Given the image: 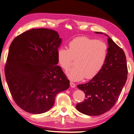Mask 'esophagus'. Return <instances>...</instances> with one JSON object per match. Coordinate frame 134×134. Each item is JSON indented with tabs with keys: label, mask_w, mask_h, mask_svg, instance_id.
I'll return each instance as SVG.
<instances>
[{
	"label": "esophagus",
	"mask_w": 134,
	"mask_h": 134,
	"mask_svg": "<svg viewBox=\"0 0 134 134\" xmlns=\"http://www.w3.org/2000/svg\"><path fill=\"white\" fill-rule=\"evenodd\" d=\"M75 84L74 83H73V82H70V86L71 88H75Z\"/></svg>",
	"instance_id": "34e87169"
}]
</instances>
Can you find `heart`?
Listing matches in <instances>:
<instances>
[{"label":"heart","mask_w":134,"mask_h":134,"mask_svg":"<svg viewBox=\"0 0 134 134\" xmlns=\"http://www.w3.org/2000/svg\"><path fill=\"white\" fill-rule=\"evenodd\" d=\"M69 49L60 48L57 52L58 63L67 71L75 59V67L67 75L71 80L77 81L83 78L91 79L98 74L103 67L107 56L108 47L106 43L86 36H80L69 44Z\"/></svg>","instance_id":"1"}]
</instances>
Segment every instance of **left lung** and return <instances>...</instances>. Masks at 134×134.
Listing matches in <instances>:
<instances>
[{
	"mask_svg": "<svg viewBox=\"0 0 134 134\" xmlns=\"http://www.w3.org/2000/svg\"><path fill=\"white\" fill-rule=\"evenodd\" d=\"M102 34V32H95ZM108 37V53L103 67L88 82L77 85L85 94V100L76 109L88 116H99L113 106L127 79L128 69L124 52Z\"/></svg>",
	"mask_w": 134,
	"mask_h": 134,
	"instance_id": "left-lung-1",
	"label": "left lung"
}]
</instances>
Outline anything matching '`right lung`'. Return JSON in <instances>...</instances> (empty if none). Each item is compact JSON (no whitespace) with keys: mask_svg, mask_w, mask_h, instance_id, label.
<instances>
[{"mask_svg":"<svg viewBox=\"0 0 134 134\" xmlns=\"http://www.w3.org/2000/svg\"><path fill=\"white\" fill-rule=\"evenodd\" d=\"M62 39L56 31L32 29L18 35L9 48L4 72L17 105L32 114L48 111L70 81L59 65L57 52Z\"/></svg>","mask_w":134,"mask_h":134,"instance_id":"right-lung-1","label":"right lung"}]
</instances>
